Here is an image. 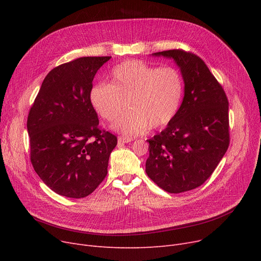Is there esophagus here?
Returning a JSON list of instances; mask_svg holds the SVG:
<instances>
[{"instance_id": "1", "label": "esophagus", "mask_w": 261, "mask_h": 261, "mask_svg": "<svg viewBox=\"0 0 261 261\" xmlns=\"http://www.w3.org/2000/svg\"><path fill=\"white\" fill-rule=\"evenodd\" d=\"M132 141H133L132 138H123V136H119V138H118V143L119 144H127V143H130Z\"/></svg>"}]
</instances>
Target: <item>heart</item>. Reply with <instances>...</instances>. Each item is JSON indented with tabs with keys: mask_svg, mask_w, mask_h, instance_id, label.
<instances>
[{
	"mask_svg": "<svg viewBox=\"0 0 261 261\" xmlns=\"http://www.w3.org/2000/svg\"><path fill=\"white\" fill-rule=\"evenodd\" d=\"M184 96V79L173 66L158 67L139 60L115 66L110 84L95 86L91 103L101 118L115 120L113 129L125 135H139L148 128L167 126L177 114Z\"/></svg>",
	"mask_w": 261,
	"mask_h": 261,
	"instance_id": "b5f03b06",
	"label": "heart"
}]
</instances>
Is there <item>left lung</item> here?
<instances>
[{
    "instance_id": "left-lung-1",
    "label": "left lung",
    "mask_w": 261,
    "mask_h": 261,
    "mask_svg": "<svg viewBox=\"0 0 261 261\" xmlns=\"http://www.w3.org/2000/svg\"><path fill=\"white\" fill-rule=\"evenodd\" d=\"M153 56L173 59L184 79L179 112L149 142L146 173L159 187L180 194L201 186L229 145L228 100L207 65L197 55L169 49Z\"/></svg>"
}]
</instances>
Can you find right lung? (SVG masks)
<instances>
[{"label":"right lung","instance_id":"obj_1","mask_svg":"<svg viewBox=\"0 0 261 261\" xmlns=\"http://www.w3.org/2000/svg\"><path fill=\"white\" fill-rule=\"evenodd\" d=\"M111 57H81L46 75L27 117L31 162L53 191L91 195L103 181L117 138L99 128L90 99L93 79Z\"/></svg>","mask_w":261,"mask_h":261}]
</instances>
